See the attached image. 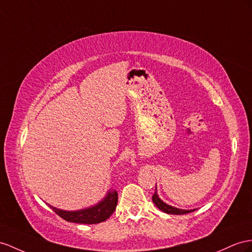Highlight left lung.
I'll return each instance as SVG.
<instances>
[{"instance_id":"1","label":"left lung","mask_w":252,"mask_h":252,"mask_svg":"<svg viewBox=\"0 0 252 252\" xmlns=\"http://www.w3.org/2000/svg\"><path fill=\"white\" fill-rule=\"evenodd\" d=\"M152 201L153 203L157 205V208H158L160 211H163L164 213H167V214H173V215H183V214H188V213H191L195 211L193 210H182V209H178L175 208V206H171L169 204L165 203L162 199H160L158 195V190L156 188V192L153 193L152 196Z\"/></svg>"}]
</instances>
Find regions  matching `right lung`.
Here are the masks:
<instances>
[{"mask_svg":"<svg viewBox=\"0 0 252 252\" xmlns=\"http://www.w3.org/2000/svg\"><path fill=\"white\" fill-rule=\"evenodd\" d=\"M118 202V193L116 190L107 191L105 197L103 198L100 202L96 204L89 206V208L77 210V211H64L54 208V206L48 204L57 215L61 216L64 220L69 222L75 223H86V224H94L105 221L107 218L116 210Z\"/></svg>","mask_w":252,"mask_h":252,"instance_id":"obj_1","label":"right lung"}]
</instances>
